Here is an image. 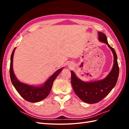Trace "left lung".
<instances>
[{
  "label": "left lung",
  "instance_id": "8db88e82",
  "mask_svg": "<svg viewBox=\"0 0 129 129\" xmlns=\"http://www.w3.org/2000/svg\"><path fill=\"white\" fill-rule=\"evenodd\" d=\"M98 37L99 40L108 45L113 53L114 65L108 76L103 80L85 82L79 79L74 72L71 71L72 85L74 91L82 101L88 104L97 103L106 96L115 86L119 73L115 51L108 44L105 34L99 31Z\"/></svg>",
  "mask_w": 129,
  "mask_h": 129
}]
</instances>
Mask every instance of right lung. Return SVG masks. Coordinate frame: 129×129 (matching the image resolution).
<instances>
[{
  "label": "right lung",
  "mask_w": 129,
  "mask_h": 129,
  "mask_svg": "<svg viewBox=\"0 0 129 129\" xmlns=\"http://www.w3.org/2000/svg\"><path fill=\"white\" fill-rule=\"evenodd\" d=\"M15 49H14L11 55L10 65V77L13 86L21 96L29 102L37 103L44 100L50 93L54 81L62 69L57 70L42 85L33 86L21 83L16 78L13 72V61Z\"/></svg>",
  "instance_id": "right-lung-1"
}]
</instances>
